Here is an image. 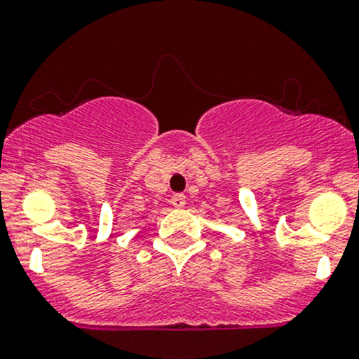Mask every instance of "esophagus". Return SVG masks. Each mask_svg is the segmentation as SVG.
Listing matches in <instances>:
<instances>
[{"instance_id": "esophagus-1", "label": "esophagus", "mask_w": 359, "mask_h": 359, "mask_svg": "<svg viewBox=\"0 0 359 359\" xmlns=\"http://www.w3.org/2000/svg\"><path fill=\"white\" fill-rule=\"evenodd\" d=\"M172 205L175 206V208H184V206H186V196H184V194H173Z\"/></svg>"}]
</instances>
